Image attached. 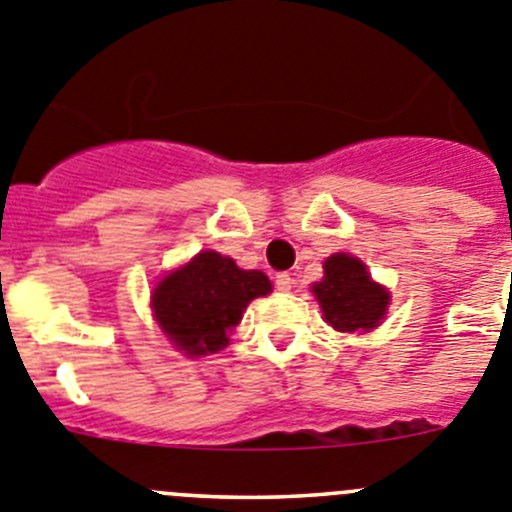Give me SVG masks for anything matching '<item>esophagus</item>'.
<instances>
[{
  "mask_svg": "<svg viewBox=\"0 0 512 512\" xmlns=\"http://www.w3.org/2000/svg\"><path fill=\"white\" fill-rule=\"evenodd\" d=\"M274 284H276V289L281 291V294H286V291L294 289V279H291V274H276Z\"/></svg>",
  "mask_w": 512,
  "mask_h": 512,
  "instance_id": "esophagus-1",
  "label": "esophagus"
}]
</instances>
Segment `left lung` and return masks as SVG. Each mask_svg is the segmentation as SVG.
<instances>
[{
    "mask_svg": "<svg viewBox=\"0 0 512 512\" xmlns=\"http://www.w3.org/2000/svg\"><path fill=\"white\" fill-rule=\"evenodd\" d=\"M326 324L337 332H369L387 314L389 291L372 281L367 266L349 253L324 261V279L311 286Z\"/></svg>",
    "mask_w": 512,
    "mask_h": 512,
    "instance_id": "1",
    "label": "left lung"
}]
</instances>
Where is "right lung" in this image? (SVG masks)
Returning <instances> with one entry per match:
<instances>
[{"mask_svg": "<svg viewBox=\"0 0 512 512\" xmlns=\"http://www.w3.org/2000/svg\"><path fill=\"white\" fill-rule=\"evenodd\" d=\"M264 271H243L218 251H201L186 266L170 271L153 289L150 306L165 337L188 357L216 354L228 344L243 311L266 296Z\"/></svg>", "mask_w": 512, "mask_h": 512, "instance_id": "right-lung-1", "label": "right lung"}]
</instances>
